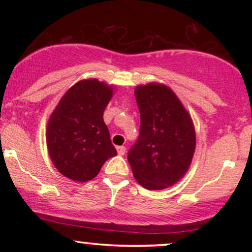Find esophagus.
<instances>
[{
  "instance_id": "esophagus-1",
  "label": "esophagus",
  "mask_w": 252,
  "mask_h": 252,
  "mask_svg": "<svg viewBox=\"0 0 252 252\" xmlns=\"http://www.w3.org/2000/svg\"><path fill=\"white\" fill-rule=\"evenodd\" d=\"M117 153H118V155H120V156H123V155H125L126 153V148L124 146L117 147Z\"/></svg>"
}]
</instances>
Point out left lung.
I'll return each mask as SVG.
<instances>
[{"label":"left lung","mask_w":252,"mask_h":252,"mask_svg":"<svg viewBox=\"0 0 252 252\" xmlns=\"http://www.w3.org/2000/svg\"><path fill=\"white\" fill-rule=\"evenodd\" d=\"M140 133L127 155L134 178L149 190L173 186L191 163L196 136L190 116L170 88L139 86Z\"/></svg>","instance_id":"obj_1"}]
</instances>
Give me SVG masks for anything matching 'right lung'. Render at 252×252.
Segmentation results:
<instances>
[{"label":"right lung","mask_w":252,"mask_h":252,"mask_svg":"<svg viewBox=\"0 0 252 252\" xmlns=\"http://www.w3.org/2000/svg\"><path fill=\"white\" fill-rule=\"evenodd\" d=\"M112 88L96 79L79 81L65 93L50 116L47 144L58 171L74 181L92 180L117 155L103 112Z\"/></svg>","instance_id":"obj_1"}]
</instances>
